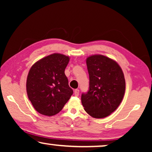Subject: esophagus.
Here are the masks:
<instances>
[{"instance_id": "esophagus-1", "label": "esophagus", "mask_w": 152, "mask_h": 152, "mask_svg": "<svg viewBox=\"0 0 152 152\" xmlns=\"http://www.w3.org/2000/svg\"><path fill=\"white\" fill-rule=\"evenodd\" d=\"M74 93L75 95V96H78L79 93H80V90H79V89H75V90L74 91Z\"/></svg>"}]
</instances>
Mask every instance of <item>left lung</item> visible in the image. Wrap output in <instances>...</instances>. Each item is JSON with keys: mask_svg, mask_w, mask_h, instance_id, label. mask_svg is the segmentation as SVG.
Returning <instances> with one entry per match:
<instances>
[{"mask_svg": "<svg viewBox=\"0 0 152 152\" xmlns=\"http://www.w3.org/2000/svg\"><path fill=\"white\" fill-rule=\"evenodd\" d=\"M89 89L82 94V103L88 114L103 118L115 111L125 92V80L117 62L106 56L94 55L86 59Z\"/></svg>", "mask_w": 152, "mask_h": 152, "instance_id": "1", "label": "left lung"}]
</instances>
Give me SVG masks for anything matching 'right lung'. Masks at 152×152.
I'll return each mask as SVG.
<instances>
[{
	"instance_id": "obj_1",
	"label": "right lung",
	"mask_w": 152,
	"mask_h": 152,
	"mask_svg": "<svg viewBox=\"0 0 152 152\" xmlns=\"http://www.w3.org/2000/svg\"><path fill=\"white\" fill-rule=\"evenodd\" d=\"M69 60L68 56L54 53L39 60L31 67L27 77V94L39 113L56 115L73 93L64 72Z\"/></svg>"
}]
</instances>
